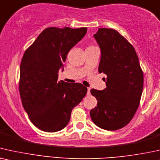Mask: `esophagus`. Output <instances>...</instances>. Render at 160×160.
<instances>
[{"instance_id": "obj_1", "label": "esophagus", "mask_w": 160, "mask_h": 160, "mask_svg": "<svg viewBox=\"0 0 160 160\" xmlns=\"http://www.w3.org/2000/svg\"><path fill=\"white\" fill-rule=\"evenodd\" d=\"M87 89H88V91H87V94L89 95L91 93V88H87Z\"/></svg>"}]
</instances>
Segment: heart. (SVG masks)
Wrapping results in <instances>:
<instances>
[{
	"label": "heart",
	"instance_id": "b5f03b06",
	"mask_svg": "<svg viewBox=\"0 0 160 160\" xmlns=\"http://www.w3.org/2000/svg\"><path fill=\"white\" fill-rule=\"evenodd\" d=\"M90 47H93V46H89V47H88V48H90Z\"/></svg>",
	"mask_w": 160,
	"mask_h": 160
}]
</instances>
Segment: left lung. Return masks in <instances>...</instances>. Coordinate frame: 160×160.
<instances>
[{"instance_id": "1", "label": "left lung", "mask_w": 160, "mask_h": 160, "mask_svg": "<svg viewBox=\"0 0 160 160\" xmlns=\"http://www.w3.org/2000/svg\"><path fill=\"white\" fill-rule=\"evenodd\" d=\"M94 38L101 49L99 72L107 75L105 89L92 88L97 106L91 110L97 126L117 130L130 122L140 105L143 72L133 46L112 28H99Z\"/></svg>"}]
</instances>
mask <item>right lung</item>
<instances>
[{
    "instance_id": "obj_1",
    "label": "right lung",
    "mask_w": 160,
    "mask_h": 160,
    "mask_svg": "<svg viewBox=\"0 0 160 160\" xmlns=\"http://www.w3.org/2000/svg\"><path fill=\"white\" fill-rule=\"evenodd\" d=\"M87 28H47L25 51L19 91L23 108L37 128L55 132L64 128L71 112L86 95L81 83L58 81V70Z\"/></svg>"
}]
</instances>
